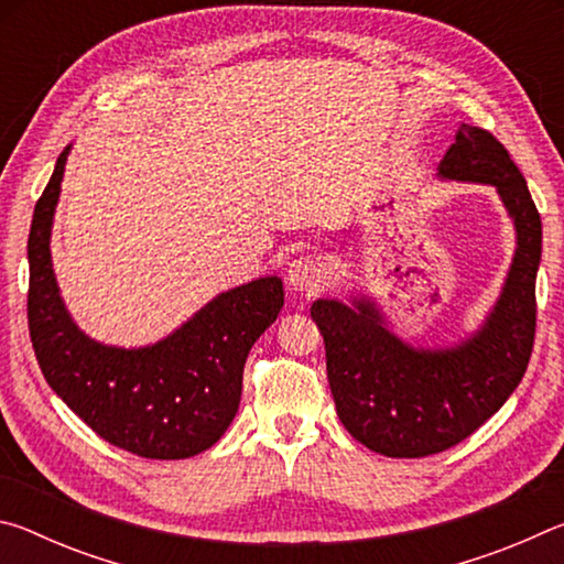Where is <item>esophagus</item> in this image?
I'll return each instance as SVG.
<instances>
[{"instance_id": "esophagus-1", "label": "esophagus", "mask_w": 564, "mask_h": 564, "mask_svg": "<svg viewBox=\"0 0 564 564\" xmlns=\"http://www.w3.org/2000/svg\"><path fill=\"white\" fill-rule=\"evenodd\" d=\"M285 283H289L291 291L316 293L326 285V269L316 259H311V256H303V259H295L289 265Z\"/></svg>"}]
</instances>
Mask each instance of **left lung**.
<instances>
[{
	"mask_svg": "<svg viewBox=\"0 0 564 564\" xmlns=\"http://www.w3.org/2000/svg\"><path fill=\"white\" fill-rule=\"evenodd\" d=\"M437 176L495 186L514 224L518 248L482 326L457 346L431 350L398 338L362 295L350 305H311L340 423L388 457H425L465 441L512 395L532 356L542 221L520 169L490 131L460 123Z\"/></svg>",
	"mask_w": 564,
	"mask_h": 564,
	"instance_id": "8db88e82",
	"label": "left lung"
}]
</instances>
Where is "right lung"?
Wrapping results in <instances>:
<instances>
[{
    "label": "right lung",
    "mask_w": 564,
    "mask_h": 564,
    "mask_svg": "<svg viewBox=\"0 0 564 564\" xmlns=\"http://www.w3.org/2000/svg\"><path fill=\"white\" fill-rule=\"evenodd\" d=\"M66 147L34 206L30 243L32 346L46 383L104 441L151 460H184L226 433L241 403L248 350L283 308V281L265 275L218 293L154 346L117 348L72 321L52 269V224Z\"/></svg>",
    "instance_id": "right-lung-1"
}]
</instances>
